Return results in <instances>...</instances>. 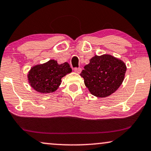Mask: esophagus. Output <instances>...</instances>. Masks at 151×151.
Returning a JSON list of instances; mask_svg holds the SVG:
<instances>
[{
  "instance_id": "esophagus-1",
  "label": "esophagus",
  "mask_w": 151,
  "mask_h": 151,
  "mask_svg": "<svg viewBox=\"0 0 151 151\" xmlns=\"http://www.w3.org/2000/svg\"><path fill=\"white\" fill-rule=\"evenodd\" d=\"M74 72H77V73L79 74V73H81V68H75L74 69Z\"/></svg>"
}]
</instances>
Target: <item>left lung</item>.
Wrapping results in <instances>:
<instances>
[{
  "mask_svg": "<svg viewBox=\"0 0 151 151\" xmlns=\"http://www.w3.org/2000/svg\"><path fill=\"white\" fill-rule=\"evenodd\" d=\"M126 71L124 61L110 55H95L80 75L92 95L106 97L122 85Z\"/></svg>",
  "mask_w": 151,
  "mask_h": 151,
  "instance_id": "1",
  "label": "left lung"
}]
</instances>
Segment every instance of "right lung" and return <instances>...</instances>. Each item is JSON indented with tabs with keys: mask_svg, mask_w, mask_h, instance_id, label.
I'll return each mask as SVG.
<instances>
[{
	"mask_svg": "<svg viewBox=\"0 0 151 151\" xmlns=\"http://www.w3.org/2000/svg\"><path fill=\"white\" fill-rule=\"evenodd\" d=\"M71 72L72 68L67 62L59 64L55 60H50L31 68L27 74L28 82L36 91L51 93L61 85L62 78Z\"/></svg>",
	"mask_w": 151,
	"mask_h": 151,
	"instance_id": "right-lung-1",
	"label": "right lung"
}]
</instances>
